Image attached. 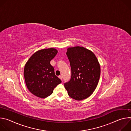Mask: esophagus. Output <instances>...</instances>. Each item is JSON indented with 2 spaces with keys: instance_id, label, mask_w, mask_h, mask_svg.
<instances>
[{
  "instance_id": "esophagus-1",
  "label": "esophagus",
  "mask_w": 131,
  "mask_h": 131,
  "mask_svg": "<svg viewBox=\"0 0 131 131\" xmlns=\"http://www.w3.org/2000/svg\"><path fill=\"white\" fill-rule=\"evenodd\" d=\"M59 78H60L61 80H62V76H59Z\"/></svg>"
}]
</instances>
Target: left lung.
I'll list each match as a JSON object with an SVG mask.
<instances>
[{"instance_id": "left-lung-1", "label": "left lung", "mask_w": 131, "mask_h": 131, "mask_svg": "<svg viewBox=\"0 0 131 131\" xmlns=\"http://www.w3.org/2000/svg\"><path fill=\"white\" fill-rule=\"evenodd\" d=\"M69 59L71 77L64 83L68 95L77 101L89 97L98 84L101 67L95 55L91 50L83 47L67 48L66 52Z\"/></svg>"}]
</instances>
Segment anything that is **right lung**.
Masks as SVG:
<instances>
[{
	"instance_id": "1",
	"label": "right lung",
	"mask_w": 131,
	"mask_h": 131,
	"mask_svg": "<svg viewBox=\"0 0 131 131\" xmlns=\"http://www.w3.org/2000/svg\"><path fill=\"white\" fill-rule=\"evenodd\" d=\"M58 53L54 48L43 49L34 53L24 66L26 85L32 94L45 99L50 96L61 80L55 76L50 61Z\"/></svg>"
}]
</instances>
